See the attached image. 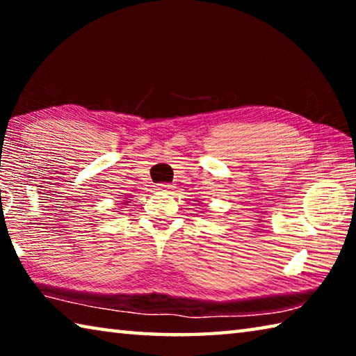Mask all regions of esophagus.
I'll list each match as a JSON object with an SVG mask.
<instances>
[{
	"instance_id": "34e87169",
	"label": "esophagus",
	"mask_w": 356,
	"mask_h": 356,
	"mask_svg": "<svg viewBox=\"0 0 356 356\" xmlns=\"http://www.w3.org/2000/svg\"><path fill=\"white\" fill-rule=\"evenodd\" d=\"M156 188L161 190V191H166V190H170V185H166V184H161V185L156 186Z\"/></svg>"
}]
</instances>
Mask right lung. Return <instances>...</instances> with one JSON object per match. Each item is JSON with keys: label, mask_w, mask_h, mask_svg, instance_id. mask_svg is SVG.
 Returning <instances> with one entry per match:
<instances>
[{"label": "right lung", "mask_w": 356, "mask_h": 356, "mask_svg": "<svg viewBox=\"0 0 356 356\" xmlns=\"http://www.w3.org/2000/svg\"><path fill=\"white\" fill-rule=\"evenodd\" d=\"M127 202H129V201H125V202H124V206H129V204H127Z\"/></svg>", "instance_id": "right-lung-1"}]
</instances>
